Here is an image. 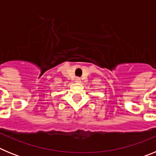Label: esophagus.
<instances>
[{
  "instance_id": "esophagus-1",
  "label": "esophagus",
  "mask_w": 156,
  "mask_h": 156,
  "mask_svg": "<svg viewBox=\"0 0 156 156\" xmlns=\"http://www.w3.org/2000/svg\"><path fill=\"white\" fill-rule=\"evenodd\" d=\"M75 81L76 83H80L81 82V79L80 78V77H76V78L75 79Z\"/></svg>"
}]
</instances>
